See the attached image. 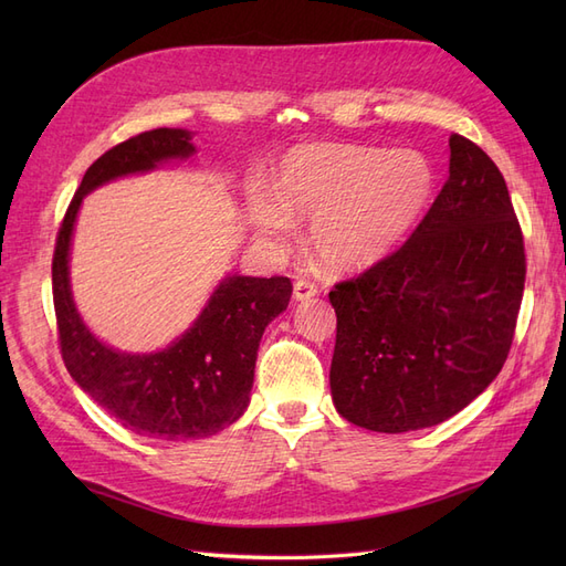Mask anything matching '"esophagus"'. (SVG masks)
<instances>
[{
    "mask_svg": "<svg viewBox=\"0 0 566 566\" xmlns=\"http://www.w3.org/2000/svg\"><path fill=\"white\" fill-rule=\"evenodd\" d=\"M318 293V287H316V283H312V281H297L295 283V287H293V295H295V300H312L314 295Z\"/></svg>",
    "mask_w": 566,
    "mask_h": 566,
    "instance_id": "34e87169",
    "label": "esophagus"
}]
</instances>
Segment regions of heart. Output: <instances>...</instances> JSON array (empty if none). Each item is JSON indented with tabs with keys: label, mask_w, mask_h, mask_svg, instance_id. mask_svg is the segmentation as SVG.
I'll list each match as a JSON object with an SVG mask.
<instances>
[{
	"label": "heart",
	"mask_w": 566,
	"mask_h": 566,
	"mask_svg": "<svg viewBox=\"0 0 566 566\" xmlns=\"http://www.w3.org/2000/svg\"><path fill=\"white\" fill-rule=\"evenodd\" d=\"M434 167L410 148L316 144L283 160L276 198L256 191L252 219L260 243L281 254L293 219H314L310 241L335 271L370 266L416 229L434 193Z\"/></svg>",
	"instance_id": "1"
}]
</instances>
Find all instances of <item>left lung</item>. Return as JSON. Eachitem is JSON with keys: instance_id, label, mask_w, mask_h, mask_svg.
<instances>
[{"instance_id": "obj_1", "label": "left lung", "mask_w": 566, "mask_h": 566, "mask_svg": "<svg viewBox=\"0 0 566 566\" xmlns=\"http://www.w3.org/2000/svg\"><path fill=\"white\" fill-rule=\"evenodd\" d=\"M449 179L408 241L331 290L337 413L373 432L455 416L501 373L524 295V235L501 169L451 134Z\"/></svg>"}]
</instances>
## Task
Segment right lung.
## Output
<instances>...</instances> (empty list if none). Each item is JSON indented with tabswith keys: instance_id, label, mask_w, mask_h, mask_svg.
<instances>
[{
	"instance_id": "obj_1",
	"label": "right lung",
	"mask_w": 566,
	"mask_h": 566,
	"mask_svg": "<svg viewBox=\"0 0 566 566\" xmlns=\"http://www.w3.org/2000/svg\"><path fill=\"white\" fill-rule=\"evenodd\" d=\"M193 150L191 132L167 127L142 132L106 150L84 172L67 205L51 262L59 345L67 373L125 430L163 441L210 437L243 416L262 333L287 306L293 283L285 276H229L198 321L167 349L123 354L98 342L82 323L71 295L67 252L80 202L96 186L148 172L169 158H188Z\"/></svg>"
}]
</instances>
